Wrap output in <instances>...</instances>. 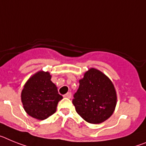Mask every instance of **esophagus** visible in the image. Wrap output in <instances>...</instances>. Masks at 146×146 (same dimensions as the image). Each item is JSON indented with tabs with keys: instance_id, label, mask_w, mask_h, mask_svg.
Segmentation results:
<instances>
[{
	"instance_id": "obj_1",
	"label": "esophagus",
	"mask_w": 146,
	"mask_h": 146,
	"mask_svg": "<svg viewBox=\"0 0 146 146\" xmlns=\"http://www.w3.org/2000/svg\"><path fill=\"white\" fill-rule=\"evenodd\" d=\"M71 96H72V94H71V92H68V93H66L65 95H64V97H65V98H71Z\"/></svg>"
}]
</instances>
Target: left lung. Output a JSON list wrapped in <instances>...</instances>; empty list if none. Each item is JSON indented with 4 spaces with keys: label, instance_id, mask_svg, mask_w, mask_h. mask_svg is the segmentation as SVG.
I'll list each match as a JSON object with an SVG mask.
<instances>
[{
    "label": "left lung",
    "instance_id": "1",
    "mask_svg": "<svg viewBox=\"0 0 146 146\" xmlns=\"http://www.w3.org/2000/svg\"><path fill=\"white\" fill-rule=\"evenodd\" d=\"M76 111L90 123H101L115 111L117 95L108 77L95 68H90L79 80V87L73 96Z\"/></svg>",
    "mask_w": 146,
    "mask_h": 146
}]
</instances>
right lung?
Returning <instances> with one entry per match:
<instances>
[{"mask_svg": "<svg viewBox=\"0 0 146 146\" xmlns=\"http://www.w3.org/2000/svg\"><path fill=\"white\" fill-rule=\"evenodd\" d=\"M50 78L48 72L39 71L24 85L21 101L25 111L34 118H48L55 112L59 101L62 99Z\"/></svg>", "mask_w": 146, "mask_h": 146, "instance_id": "obj_1", "label": "right lung"}]
</instances>
